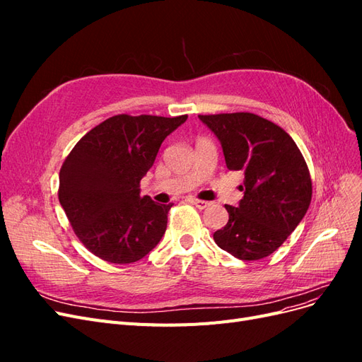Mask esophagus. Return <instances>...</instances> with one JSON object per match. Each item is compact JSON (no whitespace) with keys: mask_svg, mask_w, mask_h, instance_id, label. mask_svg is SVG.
<instances>
[{"mask_svg":"<svg viewBox=\"0 0 362 362\" xmlns=\"http://www.w3.org/2000/svg\"><path fill=\"white\" fill-rule=\"evenodd\" d=\"M187 201H189L190 204H193L196 208H199V210H204V208L210 206V202L202 201V199H198V198H189Z\"/></svg>","mask_w":362,"mask_h":362,"instance_id":"esophagus-1","label":"esophagus"}]
</instances>
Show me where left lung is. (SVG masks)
I'll use <instances>...</instances> for the list:
<instances>
[{"label": "left lung", "instance_id": "left-lung-1", "mask_svg": "<svg viewBox=\"0 0 362 362\" xmlns=\"http://www.w3.org/2000/svg\"><path fill=\"white\" fill-rule=\"evenodd\" d=\"M221 140L226 168L242 170L243 199L225 205L228 223L216 245L243 261L273 254L308 210L313 182L300 149L276 124L254 113L199 115Z\"/></svg>", "mask_w": 362, "mask_h": 362}]
</instances>
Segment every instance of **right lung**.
Masks as SVG:
<instances>
[{
  "mask_svg": "<svg viewBox=\"0 0 362 362\" xmlns=\"http://www.w3.org/2000/svg\"><path fill=\"white\" fill-rule=\"evenodd\" d=\"M187 115H116L92 128L60 169L59 201L80 242L113 264L148 255L161 240L173 204L140 196V180Z\"/></svg>",
  "mask_w": 362,
  "mask_h": 362,
  "instance_id": "right-lung-1",
  "label": "right lung"
}]
</instances>
